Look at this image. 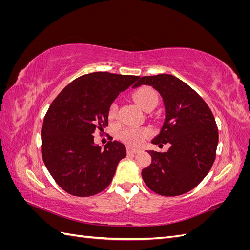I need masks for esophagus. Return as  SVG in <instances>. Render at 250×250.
<instances>
[{"mask_svg": "<svg viewBox=\"0 0 250 250\" xmlns=\"http://www.w3.org/2000/svg\"><path fill=\"white\" fill-rule=\"evenodd\" d=\"M140 150L139 149H133L130 147H127V154H135V153H139Z\"/></svg>", "mask_w": 250, "mask_h": 250, "instance_id": "34e87169", "label": "esophagus"}]
</instances>
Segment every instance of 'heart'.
I'll use <instances>...</instances> for the list:
<instances>
[{
    "instance_id": "b5f03b06",
    "label": "heart",
    "mask_w": 250,
    "mask_h": 250,
    "mask_svg": "<svg viewBox=\"0 0 250 250\" xmlns=\"http://www.w3.org/2000/svg\"><path fill=\"white\" fill-rule=\"evenodd\" d=\"M132 98L134 102L144 110H146L148 108H154L158 102L157 94L152 88L148 86H143L138 88L132 94ZM117 109L118 106L116 103L110 104V106L108 108V118L110 120L116 118ZM149 134L150 130L147 129V128H126V129L120 132L119 138L121 139V141H123L125 144H127V145L139 146L141 145V143L144 141V139H146Z\"/></svg>"
}]
</instances>
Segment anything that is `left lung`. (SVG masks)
Returning a JSON list of instances; mask_svg holds the SVG:
<instances>
[{"instance_id":"left-lung-1","label":"left lung","mask_w":250,"mask_h":250,"mask_svg":"<svg viewBox=\"0 0 250 250\" xmlns=\"http://www.w3.org/2000/svg\"><path fill=\"white\" fill-rule=\"evenodd\" d=\"M141 85L156 89L165 105V122L151 142L170 145L167 152L148 151L152 161L142 170V177L156 194L183 195L197 187L214 164L218 128L213 112L193 88L173 75L144 76L132 87Z\"/></svg>"}]
</instances>
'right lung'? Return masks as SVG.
Here are the masks:
<instances>
[{
  "instance_id": "add662e5",
  "label": "right lung",
  "mask_w": 250,
  "mask_h": 250,
  "mask_svg": "<svg viewBox=\"0 0 250 250\" xmlns=\"http://www.w3.org/2000/svg\"><path fill=\"white\" fill-rule=\"evenodd\" d=\"M140 76L95 72L66 85L52 102L42 127V155L56 184L78 197L102 192L111 183L125 145L102 149L93 133L108 125V108Z\"/></svg>"
}]
</instances>
